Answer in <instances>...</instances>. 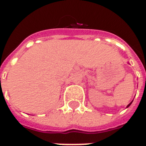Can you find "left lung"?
<instances>
[{"label":"left lung","mask_w":146,"mask_h":146,"mask_svg":"<svg viewBox=\"0 0 146 146\" xmlns=\"http://www.w3.org/2000/svg\"><path fill=\"white\" fill-rule=\"evenodd\" d=\"M132 102H133V101H132ZM132 102H130V103H129V104L127 105V108L129 107V106H131V103H132Z\"/></svg>","instance_id":"8db88e82"}]
</instances>
